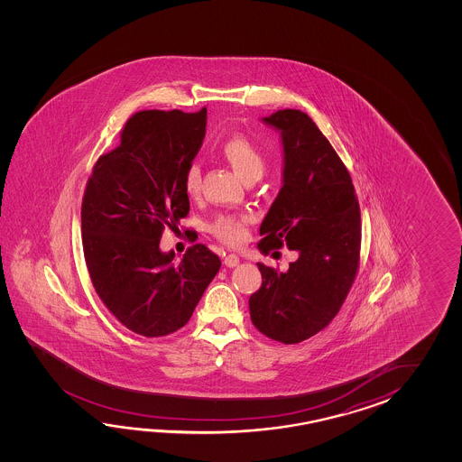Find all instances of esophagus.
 <instances>
[{"label":"esophagus","instance_id":"esophagus-1","mask_svg":"<svg viewBox=\"0 0 462 462\" xmlns=\"http://www.w3.org/2000/svg\"><path fill=\"white\" fill-rule=\"evenodd\" d=\"M223 264L226 265V267H236V265L239 264V257L236 254H227L223 259Z\"/></svg>","mask_w":462,"mask_h":462}]
</instances>
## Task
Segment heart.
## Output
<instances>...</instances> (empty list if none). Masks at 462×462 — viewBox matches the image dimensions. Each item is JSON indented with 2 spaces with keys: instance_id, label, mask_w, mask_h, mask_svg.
I'll return each instance as SVG.
<instances>
[{
  "instance_id": "b5f03b06",
  "label": "heart",
  "mask_w": 462,
  "mask_h": 462,
  "mask_svg": "<svg viewBox=\"0 0 462 462\" xmlns=\"http://www.w3.org/2000/svg\"><path fill=\"white\" fill-rule=\"evenodd\" d=\"M219 152L245 181L249 178L263 177L265 168L264 155L251 138L245 135H231L221 143ZM183 187L188 195H197L198 189L201 187V170L197 163H191L185 170ZM247 223L249 219L245 217H219L211 225V233L226 245H239L245 239Z\"/></svg>"
}]
</instances>
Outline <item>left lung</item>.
<instances>
[{"instance_id":"left-lung-1","label":"left lung","mask_w":462,"mask_h":462,"mask_svg":"<svg viewBox=\"0 0 462 462\" xmlns=\"http://www.w3.org/2000/svg\"><path fill=\"white\" fill-rule=\"evenodd\" d=\"M281 134L282 188L259 229V251L287 245L285 273L257 263L263 285L249 297L251 320L265 337L299 344L332 322L354 284L360 259V207L344 162L300 110L263 118Z\"/></svg>"}]
</instances>
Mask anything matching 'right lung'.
Instances as JSON below:
<instances>
[{
  "instance_id": "obj_1",
  "label": "right lung",
  "mask_w": 462,
  "mask_h": 462,
  "mask_svg": "<svg viewBox=\"0 0 462 462\" xmlns=\"http://www.w3.org/2000/svg\"><path fill=\"white\" fill-rule=\"evenodd\" d=\"M205 134L207 108L138 112L88 178L80 219L90 281L118 322L143 337L187 324L221 267L205 245L189 247L178 264L173 251L160 249L165 226L189 211L183 173Z\"/></svg>"
}]
</instances>
